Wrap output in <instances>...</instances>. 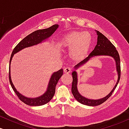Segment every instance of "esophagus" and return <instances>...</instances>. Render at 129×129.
Here are the masks:
<instances>
[{
	"label": "esophagus",
	"mask_w": 129,
	"mask_h": 129,
	"mask_svg": "<svg viewBox=\"0 0 129 129\" xmlns=\"http://www.w3.org/2000/svg\"><path fill=\"white\" fill-rule=\"evenodd\" d=\"M63 72H64L65 73H70L72 70H71V69H70L69 67H66L63 69Z\"/></svg>",
	"instance_id": "obj_1"
}]
</instances>
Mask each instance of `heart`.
Returning a JSON list of instances; mask_svg holds the SVG:
<instances>
[{
    "mask_svg": "<svg viewBox=\"0 0 129 129\" xmlns=\"http://www.w3.org/2000/svg\"><path fill=\"white\" fill-rule=\"evenodd\" d=\"M91 36L88 32L73 31L63 35L60 41L63 49L70 50L72 60L80 61L86 57L91 47Z\"/></svg>",
    "mask_w": 129,
    "mask_h": 129,
    "instance_id": "1",
    "label": "heart"
}]
</instances>
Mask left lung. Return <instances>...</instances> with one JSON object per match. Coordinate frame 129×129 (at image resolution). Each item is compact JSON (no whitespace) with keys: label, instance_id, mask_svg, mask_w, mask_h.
I'll use <instances>...</instances> for the list:
<instances>
[{"label":"left lung","instance_id":"1","mask_svg":"<svg viewBox=\"0 0 129 129\" xmlns=\"http://www.w3.org/2000/svg\"><path fill=\"white\" fill-rule=\"evenodd\" d=\"M97 35H98V41L96 45L94 47V50L90 53L89 56L87 57L86 58L84 59L83 60L80 62L79 63L75 66V69H78L81 66H82L84 63H85L90 59L91 57L96 56H110L113 57L115 59V62H116V70L118 72V78L117 82L114 87L113 90L111 91V92L109 93L108 95L103 98L100 99V100H89L86 98H84L82 95L79 94L78 92V89H77V83H78V75L76 71H74L72 73V76H73V82H72V92L73 93V96L78 101L79 103L82 104L86 105L88 106H96L98 105L101 104L103 103H104L106 101H107L108 99L111 96L112 94V93L113 92L114 90L116 88V87L119 82V79H120L121 76V66H120V57H119V53L118 51L116 50V48L112 42L109 41V39L106 38L104 35H103L101 33H100L98 31H96Z\"/></svg>","mask_w":129,"mask_h":129}]
</instances>
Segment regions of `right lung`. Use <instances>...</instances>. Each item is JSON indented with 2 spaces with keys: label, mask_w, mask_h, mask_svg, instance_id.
<instances>
[{
  "label": "right lung",
  "mask_w": 129,
  "mask_h": 129,
  "mask_svg": "<svg viewBox=\"0 0 129 129\" xmlns=\"http://www.w3.org/2000/svg\"><path fill=\"white\" fill-rule=\"evenodd\" d=\"M57 28H58V25L55 24L48 28L39 29V30L35 31L33 32L32 33L29 34L27 36H26L24 39H22L16 46L14 50H13L12 54H11L10 60L9 80H10V82L11 85V87H12L13 90L15 92L16 95L18 96L19 100L22 101L23 103L26 104V105H28V106H39L48 103L53 98V96H54V93H55L56 85L57 82H58L59 79H60V77L62 76L63 70L60 69L59 71H57V72L53 73L51 78H50L47 90L43 95L38 98H26L24 96L22 95L21 94H20L16 90L14 85L13 84L12 81H11V76H10V63H11L13 56L15 53H17L20 50L23 49V48H26V47H31V46L35 45H37L38 44L42 42L44 40L48 39L49 37L53 35V33L55 31Z\"/></svg>",
  "instance_id": "add662e5"
}]
</instances>
